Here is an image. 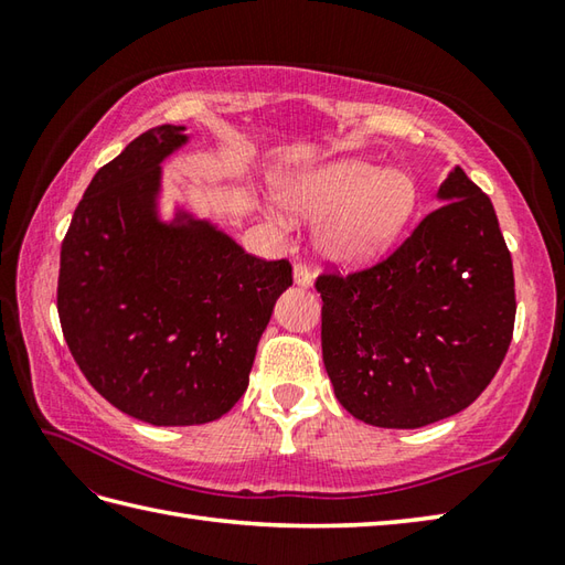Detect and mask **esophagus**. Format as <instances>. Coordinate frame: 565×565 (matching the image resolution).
I'll return each mask as SVG.
<instances>
[{
	"instance_id": "34e87169",
	"label": "esophagus",
	"mask_w": 565,
	"mask_h": 565,
	"mask_svg": "<svg viewBox=\"0 0 565 565\" xmlns=\"http://www.w3.org/2000/svg\"><path fill=\"white\" fill-rule=\"evenodd\" d=\"M294 281L298 286H303V289H308V286H313V274H310V269L306 267V264H296V267H294Z\"/></svg>"
}]
</instances>
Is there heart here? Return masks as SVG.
I'll use <instances>...</instances> for the list:
<instances>
[{"label": "heart", "instance_id": "1", "mask_svg": "<svg viewBox=\"0 0 565 565\" xmlns=\"http://www.w3.org/2000/svg\"><path fill=\"white\" fill-rule=\"evenodd\" d=\"M281 196L291 211L326 218L320 245L342 262L376 257L401 233L415 206L411 179L364 160H340L296 177Z\"/></svg>", "mask_w": 565, "mask_h": 565}]
</instances>
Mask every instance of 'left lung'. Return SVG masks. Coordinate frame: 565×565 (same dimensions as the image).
I'll return each instance as SVG.
<instances>
[{"mask_svg":"<svg viewBox=\"0 0 565 565\" xmlns=\"http://www.w3.org/2000/svg\"><path fill=\"white\" fill-rule=\"evenodd\" d=\"M388 257L322 271V362L347 413L415 429L471 405L512 342L514 274L493 203L463 170Z\"/></svg>","mask_w":565,"mask_h":565,"instance_id":"8db88e82","label":"left lung"}]
</instances>
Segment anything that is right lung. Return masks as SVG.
Listing matches in <instances>:
<instances>
[{"mask_svg":"<svg viewBox=\"0 0 565 565\" xmlns=\"http://www.w3.org/2000/svg\"><path fill=\"white\" fill-rule=\"evenodd\" d=\"M182 126L138 136L94 174L60 247L57 316L94 391L160 427L203 425L243 398L289 259H262L206 221L160 223V162Z\"/></svg>","mask_w":565,"mask_h":565,"instance_id":"1","label":"right lung"}]
</instances>
